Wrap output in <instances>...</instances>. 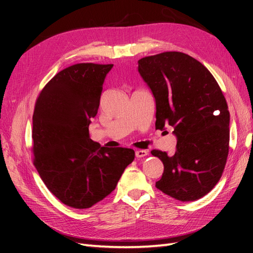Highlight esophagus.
<instances>
[{
  "instance_id": "34e87169",
  "label": "esophagus",
  "mask_w": 253,
  "mask_h": 253,
  "mask_svg": "<svg viewBox=\"0 0 253 253\" xmlns=\"http://www.w3.org/2000/svg\"><path fill=\"white\" fill-rule=\"evenodd\" d=\"M148 151L147 150H137L136 151V158H143L147 157Z\"/></svg>"
}]
</instances>
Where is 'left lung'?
<instances>
[{"label":"left lung","mask_w":253,"mask_h":253,"mask_svg":"<svg viewBox=\"0 0 253 253\" xmlns=\"http://www.w3.org/2000/svg\"><path fill=\"white\" fill-rule=\"evenodd\" d=\"M138 72L155 99V128L174 127L177 138L174 155L151 151L164 164L155 187L176 200H198L217 184L228 155L229 112L222 90L206 66L181 52L143 57Z\"/></svg>","instance_id":"left-lung-1"}]
</instances>
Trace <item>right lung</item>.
I'll return each mask as SVG.
<instances>
[{
    "mask_svg": "<svg viewBox=\"0 0 253 253\" xmlns=\"http://www.w3.org/2000/svg\"><path fill=\"white\" fill-rule=\"evenodd\" d=\"M112 67L75 64L57 73L36 102L34 164L47 189L71 208L88 209L103 200L135 159L132 149L100 147L89 137Z\"/></svg>",
    "mask_w": 253,
    "mask_h": 253,
    "instance_id": "1",
    "label": "right lung"
}]
</instances>
